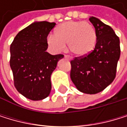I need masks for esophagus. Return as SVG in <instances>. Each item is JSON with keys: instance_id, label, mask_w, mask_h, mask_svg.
I'll return each mask as SVG.
<instances>
[{"instance_id": "esophagus-1", "label": "esophagus", "mask_w": 127, "mask_h": 127, "mask_svg": "<svg viewBox=\"0 0 127 127\" xmlns=\"http://www.w3.org/2000/svg\"><path fill=\"white\" fill-rule=\"evenodd\" d=\"M65 58L67 59H68V60H71V58L69 56H68V55H65Z\"/></svg>"}]
</instances>
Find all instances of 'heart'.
<instances>
[{
    "mask_svg": "<svg viewBox=\"0 0 127 127\" xmlns=\"http://www.w3.org/2000/svg\"><path fill=\"white\" fill-rule=\"evenodd\" d=\"M95 27L84 21H68L56 29L55 35H50L47 42L56 52L65 49L68 43L69 50L78 57H84L94 50L97 43Z\"/></svg>",
    "mask_w": 127,
    "mask_h": 127,
    "instance_id": "b5f03b06",
    "label": "heart"
}]
</instances>
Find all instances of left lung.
<instances>
[{"label":"left lung","instance_id":"left-lung-1","mask_svg":"<svg viewBox=\"0 0 127 127\" xmlns=\"http://www.w3.org/2000/svg\"><path fill=\"white\" fill-rule=\"evenodd\" d=\"M89 20L97 32L96 46L89 55L71 61L70 76L78 91L95 95L114 80L120 47V39L110 26L95 17Z\"/></svg>","mask_w":127,"mask_h":127}]
</instances>
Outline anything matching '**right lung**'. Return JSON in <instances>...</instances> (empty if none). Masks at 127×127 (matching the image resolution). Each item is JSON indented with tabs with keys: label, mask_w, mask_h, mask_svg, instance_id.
<instances>
[{
	"label": "right lung",
	"mask_w": 127,
	"mask_h": 127,
	"mask_svg": "<svg viewBox=\"0 0 127 127\" xmlns=\"http://www.w3.org/2000/svg\"><path fill=\"white\" fill-rule=\"evenodd\" d=\"M55 23L35 22L20 31L10 45V65L14 86L18 92L32 100L47 97L51 91V75L62 54L46 52L47 36Z\"/></svg>",
	"instance_id": "add662e5"
}]
</instances>
